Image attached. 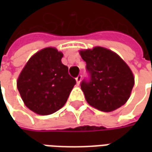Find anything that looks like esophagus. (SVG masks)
Here are the masks:
<instances>
[{
    "instance_id": "obj_1",
    "label": "esophagus",
    "mask_w": 152,
    "mask_h": 152,
    "mask_svg": "<svg viewBox=\"0 0 152 152\" xmlns=\"http://www.w3.org/2000/svg\"><path fill=\"white\" fill-rule=\"evenodd\" d=\"M81 78H82V76H81V75H78V76H76V83H77V85H79L80 84V80H81Z\"/></svg>"
}]
</instances>
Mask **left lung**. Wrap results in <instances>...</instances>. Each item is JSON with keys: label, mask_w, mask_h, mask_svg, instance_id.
<instances>
[{"label": "left lung", "mask_w": 152, "mask_h": 152, "mask_svg": "<svg viewBox=\"0 0 152 152\" xmlns=\"http://www.w3.org/2000/svg\"><path fill=\"white\" fill-rule=\"evenodd\" d=\"M89 79L80 87L89 105L102 112H112L124 105L130 96L134 78L130 68L111 50L94 47L80 51Z\"/></svg>", "instance_id": "left-lung-1"}]
</instances>
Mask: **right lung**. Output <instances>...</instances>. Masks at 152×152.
Listing matches in <instances>:
<instances>
[{
  "instance_id": "right-lung-1",
  "label": "right lung",
  "mask_w": 152,
  "mask_h": 152,
  "mask_svg": "<svg viewBox=\"0 0 152 152\" xmlns=\"http://www.w3.org/2000/svg\"><path fill=\"white\" fill-rule=\"evenodd\" d=\"M63 54L54 48H45L29 59L17 81L25 105L39 115H50L66 103L76 80L61 59Z\"/></svg>"
}]
</instances>
